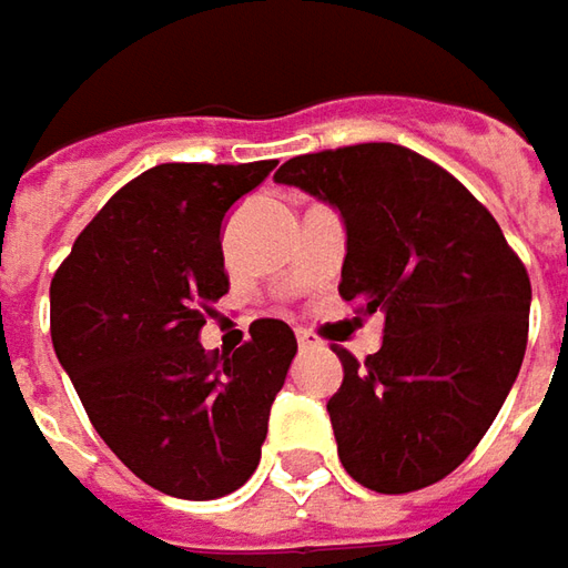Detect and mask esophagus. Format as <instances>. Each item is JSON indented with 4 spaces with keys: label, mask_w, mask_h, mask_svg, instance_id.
Here are the masks:
<instances>
[{
    "label": "esophagus",
    "mask_w": 568,
    "mask_h": 568,
    "mask_svg": "<svg viewBox=\"0 0 568 568\" xmlns=\"http://www.w3.org/2000/svg\"><path fill=\"white\" fill-rule=\"evenodd\" d=\"M298 346H302V349H314V346H321V339L311 331H298Z\"/></svg>",
    "instance_id": "esophagus-1"
}]
</instances>
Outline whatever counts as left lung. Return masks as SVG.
Segmentation results:
<instances>
[{
  "instance_id": "obj_1",
  "label": "left lung",
  "mask_w": 568,
  "mask_h": 568,
  "mask_svg": "<svg viewBox=\"0 0 568 568\" xmlns=\"http://www.w3.org/2000/svg\"><path fill=\"white\" fill-rule=\"evenodd\" d=\"M273 181L339 212V295L384 321L365 362L336 349L343 384L327 413L346 474L375 493L448 477L518 378L528 270L474 193L404 145L298 155Z\"/></svg>"
}]
</instances>
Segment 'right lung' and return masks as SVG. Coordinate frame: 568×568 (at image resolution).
Wrapping results in <instances>:
<instances>
[{
  "instance_id": "add662e5",
  "label": "right lung",
  "mask_w": 568,
  "mask_h": 568,
  "mask_svg": "<svg viewBox=\"0 0 568 568\" xmlns=\"http://www.w3.org/2000/svg\"><path fill=\"white\" fill-rule=\"evenodd\" d=\"M276 161L155 164L113 193L50 283L53 349L91 426L139 480L219 499L257 470L270 407L298 353L283 321L206 353L229 292L222 219Z\"/></svg>"
}]
</instances>
